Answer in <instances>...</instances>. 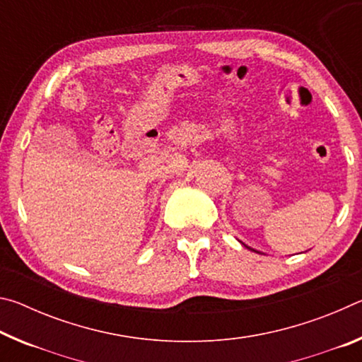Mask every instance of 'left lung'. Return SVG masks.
Listing matches in <instances>:
<instances>
[{"label":"left lung","instance_id":"8db88e82","mask_svg":"<svg viewBox=\"0 0 362 362\" xmlns=\"http://www.w3.org/2000/svg\"><path fill=\"white\" fill-rule=\"evenodd\" d=\"M244 246H246V244H244ZM247 247V246H246ZM247 249H250V247H247ZM250 250H254V249H250ZM254 252H257V250H254Z\"/></svg>","mask_w":362,"mask_h":362}]
</instances>
